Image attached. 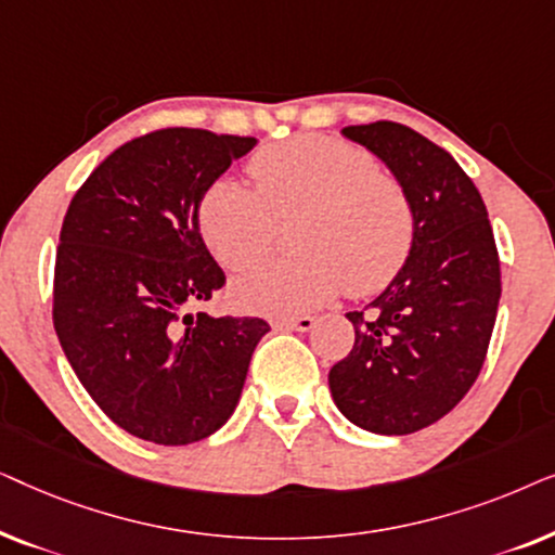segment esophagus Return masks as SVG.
Segmentation results:
<instances>
[{
    "label": "esophagus",
    "mask_w": 555,
    "mask_h": 555,
    "mask_svg": "<svg viewBox=\"0 0 555 555\" xmlns=\"http://www.w3.org/2000/svg\"><path fill=\"white\" fill-rule=\"evenodd\" d=\"M275 328L280 331H310L315 325V318L313 315H298V318H278Z\"/></svg>",
    "instance_id": "1"
}]
</instances>
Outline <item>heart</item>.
<instances>
[{
	"mask_svg": "<svg viewBox=\"0 0 555 555\" xmlns=\"http://www.w3.org/2000/svg\"><path fill=\"white\" fill-rule=\"evenodd\" d=\"M255 189L219 179L196 211L199 232L227 270L245 272L275 249L291 224L302 255L234 285L242 308L293 315L344 291L371 295L399 275L416 237L412 199L376 158L331 135H295L249 158Z\"/></svg>",
	"mask_w": 555,
	"mask_h": 555,
	"instance_id": "obj_1",
	"label": "heart"
}]
</instances>
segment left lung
Wrapping results in <instances>:
<instances>
[{"instance_id":"obj_1","label":"left lung","mask_w":555,"mask_h":555,"mask_svg":"<svg viewBox=\"0 0 555 555\" xmlns=\"http://www.w3.org/2000/svg\"><path fill=\"white\" fill-rule=\"evenodd\" d=\"M406 189L412 255L369 308L331 369L336 406L361 429L412 435L442 420L480 376L500 302V257L473 179L442 146L393 120L346 126Z\"/></svg>"}]
</instances>
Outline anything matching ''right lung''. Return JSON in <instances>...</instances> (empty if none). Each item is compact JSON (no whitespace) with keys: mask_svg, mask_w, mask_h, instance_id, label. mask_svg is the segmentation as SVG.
Wrapping results in <instances>:
<instances>
[{"mask_svg":"<svg viewBox=\"0 0 555 555\" xmlns=\"http://www.w3.org/2000/svg\"><path fill=\"white\" fill-rule=\"evenodd\" d=\"M257 143L162 128L124 143L75 192L60 230L52 323L111 422L154 444L209 437L237 406L262 318L192 313L227 278L199 234L207 189Z\"/></svg>","mask_w":555,"mask_h":555,"instance_id":"obj_1","label":"right lung"}]
</instances>
